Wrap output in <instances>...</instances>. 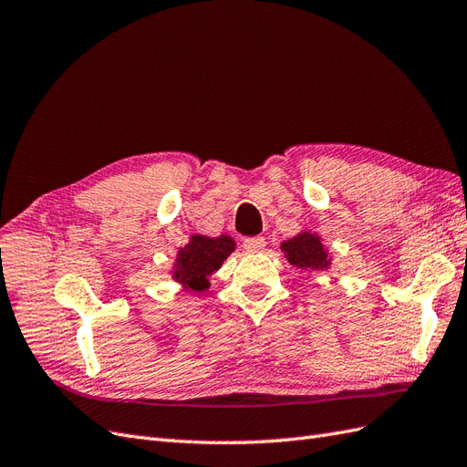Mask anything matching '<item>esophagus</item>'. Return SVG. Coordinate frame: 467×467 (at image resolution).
Returning <instances> with one entry per match:
<instances>
[{
    "mask_svg": "<svg viewBox=\"0 0 467 467\" xmlns=\"http://www.w3.org/2000/svg\"><path fill=\"white\" fill-rule=\"evenodd\" d=\"M265 245H266V242H265V237H261V235H257V237H247L245 242H244V247H245V251H249V253H259V251L265 249Z\"/></svg>",
    "mask_w": 467,
    "mask_h": 467,
    "instance_id": "1",
    "label": "esophagus"
}]
</instances>
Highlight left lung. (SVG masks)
<instances>
[{
    "mask_svg": "<svg viewBox=\"0 0 467 467\" xmlns=\"http://www.w3.org/2000/svg\"><path fill=\"white\" fill-rule=\"evenodd\" d=\"M280 249L286 253L290 265L306 268V271H319L329 266V253L323 249L321 239L316 234L304 232L282 244Z\"/></svg>",
    "mask_w": 467,
    "mask_h": 467,
    "instance_id": "obj_1",
    "label": "left lung"
}]
</instances>
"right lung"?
Returning <instances> with one entry per match:
<instances>
[{
	"instance_id": "right-lung-1",
	"label": "right lung",
	"mask_w": 467,
	"mask_h": 467,
	"mask_svg": "<svg viewBox=\"0 0 467 467\" xmlns=\"http://www.w3.org/2000/svg\"><path fill=\"white\" fill-rule=\"evenodd\" d=\"M234 249L235 244L230 235H192L191 242L177 253L173 278L189 290H206L210 285L208 276L218 271Z\"/></svg>"
}]
</instances>
